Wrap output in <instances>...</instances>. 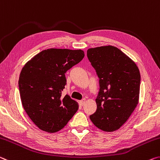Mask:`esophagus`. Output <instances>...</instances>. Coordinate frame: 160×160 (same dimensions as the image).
<instances>
[{"mask_svg":"<svg viewBox=\"0 0 160 160\" xmlns=\"http://www.w3.org/2000/svg\"><path fill=\"white\" fill-rule=\"evenodd\" d=\"M85 102H86L85 99H82V101H80V104L82 105V106H83V105H84V103H85Z\"/></svg>","mask_w":160,"mask_h":160,"instance_id":"esophagus-1","label":"esophagus"}]
</instances>
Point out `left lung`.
Returning a JSON list of instances; mask_svg holds the SVG:
<instances>
[{
    "label": "left lung",
    "instance_id": "left-lung-1",
    "mask_svg": "<svg viewBox=\"0 0 160 160\" xmlns=\"http://www.w3.org/2000/svg\"><path fill=\"white\" fill-rule=\"evenodd\" d=\"M87 57L99 78L97 109L90 119L103 131H115L127 121L138 103L140 71L131 59L113 46L88 49Z\"/></svg>",
    "mask_w": 160,
    "mask_h": 160
}]
</instances>
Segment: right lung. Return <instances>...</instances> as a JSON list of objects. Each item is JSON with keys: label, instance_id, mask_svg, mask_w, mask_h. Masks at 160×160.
I'll return each mask as SVG.
<instances>
[{"label": "right lung", "instance_id": "obj_1", "mask_svg": "<svg viewBox=\"0 0 160 160\" xmlns=\"http://www.w3.org/2000/svg\"><path fill=\"white\" fill-rule=\"evenodd\" d=\"M84 57L81 49H48L26 63L18 86L23 108L40 130H62L78 108L77 101L62 91L67 84L65 73Z\"/></svg>", "mask_w": 160, "mask_h": 160}]
</instances>
